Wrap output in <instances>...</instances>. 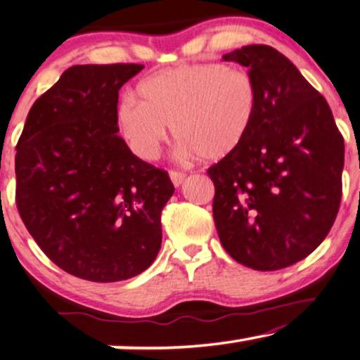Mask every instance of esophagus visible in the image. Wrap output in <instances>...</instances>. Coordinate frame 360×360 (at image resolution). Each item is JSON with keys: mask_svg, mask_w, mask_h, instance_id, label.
Here are the masks:
<instances>
[{"mask_svg": "<svg viewBox=\"0 0 360 360\" xmlns=\"http://www.w3.org/2000/svg\"><path fill=\"white\" fill-rule=\"evenodd\" d=\"M170 180L172 184H174L175 186H180L181 184L185 181V174H181V172H176V170H170Z\"/></svg>", "mask_w": 360, "mask_h": 360, "instance_id": "1", "label": "esophagus"}]
</instances>
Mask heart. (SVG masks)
<instances>
[{
	"instance_id": "b5f03b06",
	"label": "heart",
	"mask_w": 360,
	"mask_h": 360,
	"mask_svg": "<svg viewBox=\"0 0 360 360\" xmlns=\"http://www.w3.org/2000/svg\"><path fill=\"white\" fill-rule=\"evenodd\" d=\"M138 97L117 108L118 129L134 154L153 159L172 123L181 159L221 160L240 148L258 108L248 72L219 63L181 65L149 76Z\"/></svg>"
}]
</instances>
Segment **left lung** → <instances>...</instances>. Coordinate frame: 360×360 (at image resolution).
<instances>
[{
  "mask_svg": "<svg viewBox=\"0 0 360 360\" xmlns=\"http://www.w3.org/2000/svg\"><path fill=\"white\" fill-rule=\"evenodd\" d=\"M222 60L248 68L258 108L240 148L207 169L219 240L243 266L288 268L335 222L345 139L325 97L273 46L247 45Z\"/></svg>",
  "mask_w": 360,
  "mask_h": 360,
  "instance_id": "left-lung-1",
  "label": "left lung"
}]
</instances>
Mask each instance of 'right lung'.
Wrapping results in <instances>:
<instances>
[{
    "mask_svg": "<svg viewBox=\"0 0 360 360\" xmlns=\"http://www.w3.org/2000/svg\"><path fill=\"white\" fill-rule=\"evenodd\" d=\"M143 65L68 68L30 108L15 146V205L30 236L66 273L115 283L148 269L174 195L165 170L118 136V91Z\"/></svg>",
    "mask_w": 360,
    "mask_h": 360,
    "instance_id": "obj_1",
    "label": "right lung"
}]
</instances>
